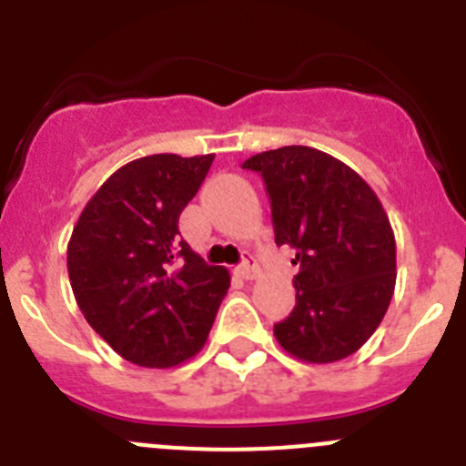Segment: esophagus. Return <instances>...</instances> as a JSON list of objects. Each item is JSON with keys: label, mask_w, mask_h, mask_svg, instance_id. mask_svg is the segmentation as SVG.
Wrapping results in <instances>:
<instances>
[{"label": "esophagus", "mask_w": 466, "mask_h": 466, "mask_svg": "<svg viewBox=\"0 0 466 466\" xmlns=\"http://www.w3.org/2000/svg\"><path fill=\"white\" fill-rule=\"evenodd\" d=\"M238 273H240V278L245 279H257L258 278V266H257V258L254 257H245V261L238 266Z\"/></svg>", "instance_id": "obj_1"}]
</instances>
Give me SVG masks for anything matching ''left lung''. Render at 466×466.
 I'll return each instance as SVG.
<instances>
[{"label": "left lung", "instance_id": "1", "mask_svg": "<svg viewBox=\"0 0 466 466\" xmlns=\"http://www.w3.org/2000/svg\"><path fill=\"white\" fill-rule=\"evenodd\" d=\"M242 167L261 172L278 245L296 249V306L273 333L308 364L350 357L382 322L397 282V242L376 191L339 158L279 147Z\"/></svg>", "mask_w": 466, "mask_h": 466}]
</instances>
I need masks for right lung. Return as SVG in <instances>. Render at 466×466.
Here are the masks:
<instances>
[{
  "label": "right lung",
  "mask_w": 466,
  "mask_h": 466,
  "mask_svg": "<svg viewBox=\"0 0 466 466\" xmlns=\"http://www.w3.org/2000/svg\"><path fill=\"white\" fill-rule=\"evenodd\" d=\"M214 154L130 160L86 203L67 245V273L86 322L123 360L172 369L203 350L230 287L179 236Z\"/></svg>",
  "instance_id": "add662e5"
}]
</instances>
